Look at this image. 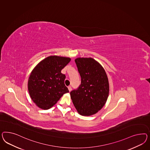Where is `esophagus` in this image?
<instances>
[{
  "instance_id": "1",
  "label": "esophagus",
  "mask_w": 150,
  "mask_h": 150,
  "mask_svg": "<svg viewBox=\"0 0 150 150\" xmlns=\"http://www.w3.org/2000/svg\"><path fill=\"white\" fill-rule=\"evenodd\" d=\"M68 89H69V92H70L71 90H72V88L71 86H69L68 87Z\"/></svg>"
}]
</instances>
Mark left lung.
I'll return each instance as SVG.
<instances>
[{
  "mask_svg": "<svg viewBox=\"0 0 150 150\" xmlns=\"http://www.w3.org/2000/svg\"><path fill=\"white\" fill-rule=\"evenodd\" d=\"M81 76V85L70 92L74 105L82 116L97 113L105 105L109 93V85L104 68L92 58L75 60Z\"/></svg>",
  "mask_w": 150,
  "mask_h": 150,
  "instance_id": "left-lung-1",
  "label": "left lung"
}]
</instances>
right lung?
<instances>
[{
    "label": "right lung",
    "mask_w": 150,
    "mask_h": 150,
    "mask_svg": "<svg viewBox=\"0 0 150 150\" xmlns=\"http://www.w3.org/2000/svg\"><path fill=\"white\" fill-rule=\"evenodd\" d=\"M68 57L51 56L41 61L29 76L28 88L33 101L39 108L47 110L69 90L61 70L70 61Z\"/></svg>",
    "instance_id": "add662e5"
}]
</instances>
